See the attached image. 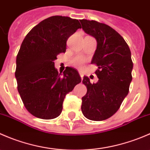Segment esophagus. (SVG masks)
<instances>
[{"label": "esophagus", "mask_w": 150, "mask_h": 150, "mask_svg": "<svg viewBox=\"0 0 150 150\" xmlns=\"http://www.w3.org/2000/svg\"><path fill=\"white\" fill-rule=\"evenodd\" d=\"M79 74H80V75H81V79H83V73L81 71H79Z\"/></svg>", "instance_id": "esophagus-1"}]
</instances>
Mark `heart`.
Segmentation results:
<instances>
[{"label":"heart","mask_w":150,"mask_h":150,"mask_svg":"<svg viewBox=\"0 0 150 150\" xmlns=\"http://www.w3.org/2000/svg\"><path fill=\"white\" fill-rule=\"evenodd\" d=\"M85 62V59L81 56H77L72 59V63L74 65H76L78 67H81Z\"/></svg>","instance_id":"1"}]
</instances>
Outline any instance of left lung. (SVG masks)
<instances>
[{"mask_svg":"<svg viewBox=\"0 0 150 150\" xmlns=\"http://www.w3.org/2000/svg\"><path fill=\"white\" fill-rule=\"evenodd\" d=\"M80 22L85 33L97 42L91 64L97 65L95 73L99 78L91 83L83 77L87 93L82 97L81 110L88 120L101 121L112 116L128 95L132 81L131 51L123 38L108 25L87 19Z\"/></svg>","mask_w":150,"mask_h":150,"instance_id":"obj_1","label":"left lung"}]
</instances>
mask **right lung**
Listing matches in <instances>:
<instances>
[{
    "mask_svg": "<svg viewBox=\"0 0 150 150\" xmlns=\"http://www.w3.org/2000/svg\"><path fill=\"white\" fill-rule=\"evenodd\" d=\"M79 28L78 19L53 16L35 26L22 41L15 77L25 107L35 117H58L66 94L81 82L76 69L67 67L62 75L54 62L59 54L66 51L68 38Z\"/></svg>",
    "mask_w": 150,
    "mask_h": 150,
    "instance_id": "right-lung-1",
    "label": "right lung"
}]
</instances>
